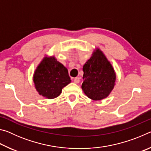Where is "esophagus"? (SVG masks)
Returning a JSON list of instances; mask_svg holds the SVG:
<instances>
[{
  "label": "esophagus",
  "mask_w": 151,
  "mask_h": 151,
  "mask_svg": "<svg viewBox=\"0 0 151 151\" xmlns=\"http://www.w3.org/2000/svg\"><path fill=\"white\" fill-rule=\"evenodd\" d=\"M79 82H80V78L78 77H76L74 78V83H76V84H78L79 83Z\"/></svg>",
  "instance_id": "34e87169"
}]
</instances>
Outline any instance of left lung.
I'll use <instances>...</instances> for the list:
<instances>
[{"label": "left lung", "instance_id": "obj_1", "mask_svg": "<svg viewBox=\"0 0 151 151\" xmlns=\"http://www.w3.org/2000/svg\"><path fill=\"white\" fill-rule=\"evenodd\" d=\"M82 88L88 98L99 101L106 98L114 87L116 75L113 68L99 49L84 65Z\"/></svg>", "mask_w": 151, "mask_h": 151}]
</instances>
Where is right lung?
Masks as SVG:
<instances>
[{
	"label": "right lung",
	"instance_id": "obj_1",
	"mask_svg": "<svg viewBox=\"0 0 151 151\" xmlns=\"http://www.w3.org/2000/svg\"><path fill=\"white\" fill-rule=\"evenodd\" d=\"M70 81L67 68L55 57L44 58L34 74L37 91L40 95L49 99L59 96L62 88Z\"/></svg>",
	"mask_w": 151,
	"mask_h": 151
}]
</instances>
